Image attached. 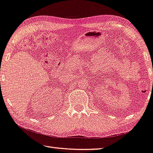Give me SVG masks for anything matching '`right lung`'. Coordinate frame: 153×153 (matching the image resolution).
I'll return each instance as SVG.
<instances>
[{
  "instance_id": "1",
  "label": "right lung",
  "mask_w": 153,
  "mask_h": 153,
  "mask_svg": "<svg viewBox=\"0 0 153 153\" xmlns=\"http://www.w3.org/2000/svg\"><path fill=\"white\" fill-rule=\"evenodd\" d=\"M0 83H1V82H0Z\"/></svg>"
}]
</instances>
